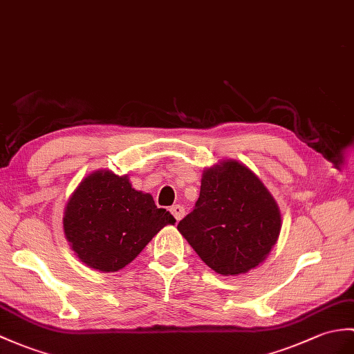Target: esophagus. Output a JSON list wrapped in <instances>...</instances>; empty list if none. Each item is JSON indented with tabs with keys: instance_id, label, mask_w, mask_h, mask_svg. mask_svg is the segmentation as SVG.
Wrapping results in <instances>:
<instances>
[{
	"instance_id": "1",
	"label": "esophagus",
	"mask_w": 354,
	"mask_h": 354,
	"mask_svg": "<svg viewBox=\"0 0 354 354\" xmlns=\"http://www.w3.org/2000/svg\"><path fill=\"white\" fill-rule=\"evenodd\" d=\"M170 211H171V214H174V217H175L178 221L185 216V208L183 207V205H174V207L170 208Z\"/></svg>"
}]
</instances>
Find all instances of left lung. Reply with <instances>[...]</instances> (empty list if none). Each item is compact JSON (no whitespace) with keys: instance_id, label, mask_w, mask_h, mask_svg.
I'll return each mask as SVG.
<instances>
[{"instance_id":"obj_1","label":"left lung","mask_w":354,"mask_h":354,"mask_svg":"<svg viewBox=\"0 0 354 354\" xmlns=\"http://www.w3.org/2000/svg\"><path fill=\"white\" fill-rule=\"evenodd\" d=\"M194 209L178 223L199 258L221 276L258 267L277 243L281 209L268 188L236 160H221L202 174Z\"/></svg>"}]
</instances>
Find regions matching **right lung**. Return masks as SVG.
Here are the masks:
<instances>
[{"label":"right lung","instance_id":"add662e5","mask_svg":"<svg viewBox=\"0 0 354 354\" xmlns=\"http://www.w3.org/2000/svg\"><path fill=\"white\" fill-rule=\"evenodd\" d=\"M175 217L138 192L128 175L95 170L73 190L64 208L63 231L71 249L90 268L113 273L133 262Z\"/></svg>","mask_w":354,"mask_h":354}]
</instances>
